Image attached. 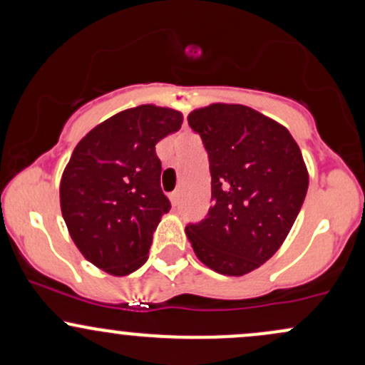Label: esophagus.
<instances>
[{
  "label": "esophagus",
  "mask_w": 365,
  "mask_h": 365,
  "mask_svg": "<svg viewBox=\"0 0 365 365\" xmlns=\"http://www.w3.org/2000/svg\"><path fill=\"white\" fill-rule=\"evenodd\" d=\"M170 199H171V204H173V206H178V202H180V192H178V190L171 192Z\"/></svg>",
  "instance_id": "obj_1"
}]
</instances>
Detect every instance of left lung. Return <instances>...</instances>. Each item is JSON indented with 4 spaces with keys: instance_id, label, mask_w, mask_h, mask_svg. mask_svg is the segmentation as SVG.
<instances>
[{
    "instance_id": "obj_1",
    "label": "left lung",
    "mask_w": 365,
    "mask_h": 365,
    "mask_svg": "<svg viewBox=\"0 0 365 365\" xmlns=\"http://www.w3.org/2000/svg\"><path fill=\"white\" fill-rule=\"evenodd\" d=\"M211 171V200L185 232L199 261L242 276L273 255L295 223L309 187L302 153L283 125L242 104L192 111Z\"/></svg>"
}]
</instances>
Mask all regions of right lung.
<instances>
[{"instance_id": "1", "label": "right lung", "mask_w": 365, "mask_h": 365, "mask_svg": "<svg viewBox=\"0 0 365 365\" xmlns=\"http://www.w3.org/2000/svg\"><path fill=\"white\" fill-rule=\"evenodd\" d=\"M182 113L153 104L130 108L92 128L73 149L61 177V215L87 261L125 276L148 261L161 216L156 144L182 127Z\"/></svg>"}]
</instances>
